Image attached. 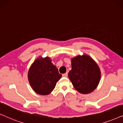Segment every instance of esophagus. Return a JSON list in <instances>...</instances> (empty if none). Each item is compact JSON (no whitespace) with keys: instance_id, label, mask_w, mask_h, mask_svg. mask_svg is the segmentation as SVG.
<instances>
[{"instance_id":"obj_1","label":"esophagus","mask_w":123,"mask_h":123,"mask_svg":"<svg viewBox=\"0 0 123 123\" xmlns=\"http://www.w3.org/2000/svg\"><path fill=\"white\" fill-rule=\"evenodd\" d=\"M63 77H68V73H65L63 74Z\"/></svg>"}]
</instances>
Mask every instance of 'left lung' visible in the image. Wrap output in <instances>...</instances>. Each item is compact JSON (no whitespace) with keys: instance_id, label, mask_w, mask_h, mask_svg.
I'll list each match as a JSON object with an SVG mask.
<instances>
[{"instance_id":"1","label":"left lung","mask_w":123,"mask_h":123,"mask_svg":"<svg viewBox=\"0 0 123 123\" xmlns=\"http://www.w3.org/2000/svg\"><path fill=\"white\" fill-rule=\"evenodd\" d=\"M71 64L68 77L74 88L82 94L93 92L101 79L100 69L96 62L88 55L83 54L72 58Z\"/></svg>"}]
</instances>
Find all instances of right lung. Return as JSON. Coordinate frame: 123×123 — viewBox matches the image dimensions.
I'll use <instances>...</instances> for the list:
<instances>
[{"label": "right lung", "instance_id": "add662e5", "mask_svg": "<svg viewBox=\"0 0 123 123\" xmlns=\"http://www.w3.org/2000/svg\"><path fill=\"white\" fill-rule=\"evenodd\" d=\"M62 76L48 56L38 57L32 64L28 72V80L32 88L40 95H48L51 93Z\"/></svg>", "mask_w": 123, "mask_h": 123}]
</instances>
